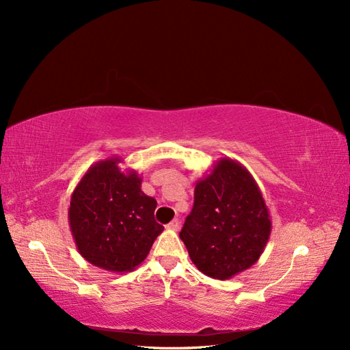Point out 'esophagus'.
<instances>
[{"mask_svg":"<svg viewBox=\"0 0 350 350\" xmlns=\"http://www.w3.org/2000/svg\"><path fill=\"white\" fill-rule=\"evenodd\" d=\"M167 229H171V230H178L179 229V221L176 220V219H174L171 224H167V226H166Z\"/></svg>","mask_w":350,"mask_h":350,"instance_id":"esophagus-1","label":"esophagus"}]
</instances>
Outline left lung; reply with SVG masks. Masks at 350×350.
<instances>
[{
	"label": "left lung",
	"instance_id": "8db88e82",
	"mask_svg": "<svg viewBox=\"0 0 350 350\" xmlns=\"http://www.w3.org/2000/svg\"><path fill=\"white\" fill-rule=\"evenodd\" d=\"M270 234L269 208L256 179L239 162L221 157L197 181L179 238L201 273L226 280L258 261Z\"/></svg>",
	"mask_w": 350,
	"mask_h": 350
}]
</instances>
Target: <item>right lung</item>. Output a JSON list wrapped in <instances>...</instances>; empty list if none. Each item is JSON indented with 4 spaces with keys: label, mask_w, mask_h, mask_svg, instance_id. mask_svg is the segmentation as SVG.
<instances>
[{
    "label": "right lung",
    "mask_w": 350,
    "mask_h": 350,
    "mask_svg": "<svg viewBox=\"0 0 350 350\" xmlns=\"http://www.w3.org/2000/svg\"><path fill=\"white\" fill-rule=\"evenodd\" d=\"M121 157L92 165L74 188L68 224L81 257L99 269L126 273L144 261L163 226L157 201L142 191L135 171L122 172Z\"/></svg>",
    "instance_id": "add662e5"
}]
</instances>
